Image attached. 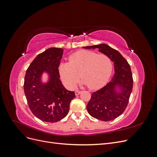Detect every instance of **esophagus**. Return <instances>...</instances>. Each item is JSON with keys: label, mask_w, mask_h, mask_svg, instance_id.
Returning <instances> with one entry per match:
<instances>
[{"label": "esophagus", "mask_w": 157, "mask_h": 157, "mask_svg": "<svg viewBox=\"0 0 157 157\" xmlns=\"http://www.w3.org/2000/svg\"><path fill=\"white\" fill-rule=\"evenodd\" d=\"M80 92H81L80 90H77V91L75 92V95H76V96H78V95H79L80 94Z\"/></svg>", "instance_id": "1"}]
</instances>
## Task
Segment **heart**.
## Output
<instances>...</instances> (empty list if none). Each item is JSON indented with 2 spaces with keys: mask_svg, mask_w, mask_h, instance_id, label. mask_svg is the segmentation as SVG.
<instances>
[{
  "mask_svg": "<svg viewBox=\"0 0 157 157\" xmlns=\"http://www.w3.org/2000/svg\"><path fill=\"white\" fill-rule=\"evenodd\" d=\"M113 67L109 56L88 50H80L69 56V62L61 63L59 77L65 86L74 88L80 76L82 83L92 89L105 85L110 78Z\"/></svg>",
  "mask_w": 157,
  "mask_h": 157,
  "instance_id": "obj_1",
  "label": "heart"
}]
</instances>
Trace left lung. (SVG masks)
Here are the masks:
<instances>
[{"label":"left lung","mask_w":157,"mask_h":157,"mask_svg":"<svg viewBox=\"0 0 157 157\" xmlns=\"http://www.w3.org/2000/svg\"><path fill=\"white\" fill-rule=\"evenodd\" d=\"M84 48H96L101 53L109 56L114 62L115 73L112 81L92 93L86 107L90 115L98 120L109 121L115 119L125 111L129 102L133 88L130 66L119 52L105 44ZM117 86L121 90L120 93L116 91Z\"/></svg>","instance_id":"8db88e82"}]
</instances>
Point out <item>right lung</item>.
<instances>
[{"label":"right lung","mask_w":157,"mask_h":157,"mask_svg":"<svg viewBox=\"0 0 157 157\" xmlns=\"http://www.w3.org/2000/svg\"><path fill=\"white\" fill-rule=\"evenodd\" d=\"M62 48H50L39 54L26 71L24 92L28 105L36 117L48 122H56L69 113L74 92L66 90L59 79L58 67L62 58ZM49 74L46 84L40 82L42 73Z\"/></svg>","instance_id":"obj_1"}]
</instances>
